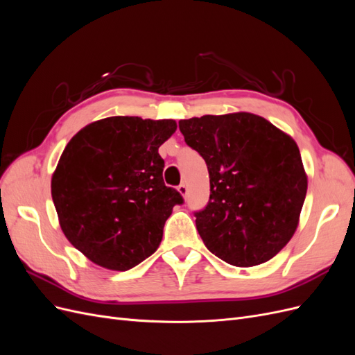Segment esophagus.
I'll use <instances>...</instances> for the list:
<instances>
[{
  "label": "esophagus",
  "instance_id": "34e87169",
  "mask_svg": "<svg viewBox=\"0 0 355 355\" xmlns=\"http://www.w3.org/2000/svg\"><path fill=\"white\" fill-rule=\"evenodd\" d=\"M178 192H179V194L182 196V197H187V194H188V187L185 185V184H180L179 187H178Z\"/></svg>",
  "mask_w": 355,
  "mask_h": 355
}]
</instances>
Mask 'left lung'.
Returning <instances> with one entry per match:
<instances>
[{"mask_svg": "<svg viewBox=\"0 0 355 355\" xmlns=\"http://www.w3.org/2000/svg\"><path fill=\"white\" fill-rule=\"evenodd\" d=\"M179 128L209 170V204L196 213L202 243L234 266L272 259L296 232L308 188L293 137L250 112L194 116Z\"/></svg>", "mask_w": 355, "mask_h": 355, "instance_id": "obj_1", "label": "left lung"}]
</instances>
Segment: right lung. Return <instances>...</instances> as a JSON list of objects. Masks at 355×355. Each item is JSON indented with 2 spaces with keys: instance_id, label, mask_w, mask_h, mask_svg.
<instances>
[{
  "instance_id": "right-lung-1",
  "label": "right lung",
  "mask_w": 355,
  "mask_h": 355,
  "mask_svg": "<svg viewBox=\"0 0 355 355\" xmlns=\"http://www.w3.org/2000/svg\"><path fill=\"white\" fill-rule=\"evenodd\" d=\"M175 120L108 116L83 127L63 149L51 198L68 241L106 270L127 271L151 256L182 197L164 185L158 148Z\"/></svg>"
}]
</instances>
